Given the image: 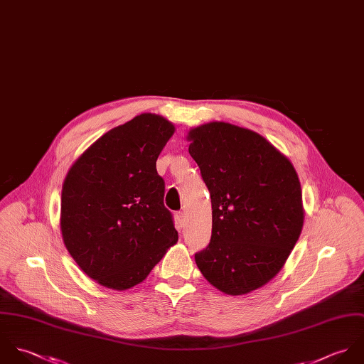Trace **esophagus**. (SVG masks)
<instances>
[{"label":"esophagus","instance_id":"1","mask_svg":"<svg viewBox=\"0 0 364 364\" xmlns=\"http://www.w3.org/2000/svg\"><path fill=\"white\" fill-rule=\"evenodd\" d=\"M176 218H177V220H178V225H180V226H184V220H186V214H184L183 211L177 213V214H176Z\"/></svg>","mask_w":364,"mask_h":364}]
</instances>
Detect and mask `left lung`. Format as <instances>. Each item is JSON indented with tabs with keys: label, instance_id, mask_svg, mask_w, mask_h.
<instances>
[{
	"label": "left lung",
	"instance_id": "1",
	"mask_svg": "<svg viewBox=\"0 0 364 364\" xmlns=\"http://www.w3.org/2000/svg\"><path fill=\"white\" fill-rule=\"evenodd\" d=\"M188 141L213 204L211 242L196 263L225 294L260 289L282 270L302 229L296 171L263 136L230 124L194 128Z\"/></svg>",
	"mask_w": 364,
	"mask_h": 364
}]
</instances>
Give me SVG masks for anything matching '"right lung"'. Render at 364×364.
<instances>
[{
    "label": "right lung",
    "instance_id": "1",
    "mask_svg": "<svg viewBox=\"0 0 364 364\" xmlns=\"http://www.w3.org/2000/svg\"><path fill=\"white\" fill-rule=\"evenodd\" d=\"M173 134L163 117L138 115L90 146L66 176L65 245L80 269L104 287L128 290L142 283L178 239L156 170Z\"/></svg>",
    "mask_w": 364,
    "mask_h": 364
}]
</instances>
